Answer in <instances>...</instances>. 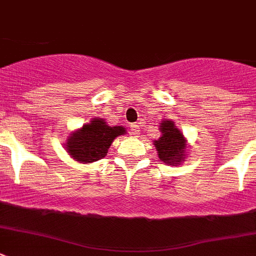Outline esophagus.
Masks as SVG:
<instances>
[{
    "label": "esophagus",
    "instance_id": "34e87169",
    "mask_svg": "<svg viewBox=\"0 0 256 256\" xmlns=\"http://www.w3.org/2000/svg\"><path fill=\"white\" fill-rule=\"evenodd\" d=\"M131 131H132V135L138 136L140 132V126L138 124H134V125H131Z\"/></svg>",
    "mask_w": 256,
    "mask_h": 256
}]
</instances>
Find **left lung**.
I'll use <instances>...</instances> for the list:
<instances>
[{
	"instance_id": "obj_1",
	"label": "left lung",
	"mask_w": 256,
	"mask_h": 256,
	"mask_svg": "<svg viewBox=\"0 0 256 256\" xmlns=\"http://www.w3.org/2000/svg\"><path fill=\"white\" fill-rule=\"evenodd\" d=\"M161 136L158 140H154L158 156L160 161L168 165L178 166L186 161L188 152V140L178 128L172 120L164 118L158 125Z\"/></svg>"
}]
</instances>
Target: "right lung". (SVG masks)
I'll return each instance as SVG.
<instances>
[{
    "mask_svg": "<svg viewBox=\"0 0 256 256\" xmlns=\"http://www.w3.org/2000/svg\"><path fill=\"white\" fill-rule=\"evenodd\" d=\"M125 134L122 126H110L105 118H92L90 122L70 134L65 148L74 160L91 164L105 158L112 141Z\"/></svg>",
    "mask_w": 256,
    "mask_h": 256,
    "instance_id": "add662e5",
    "label": "right lung"
}]
</instances>
